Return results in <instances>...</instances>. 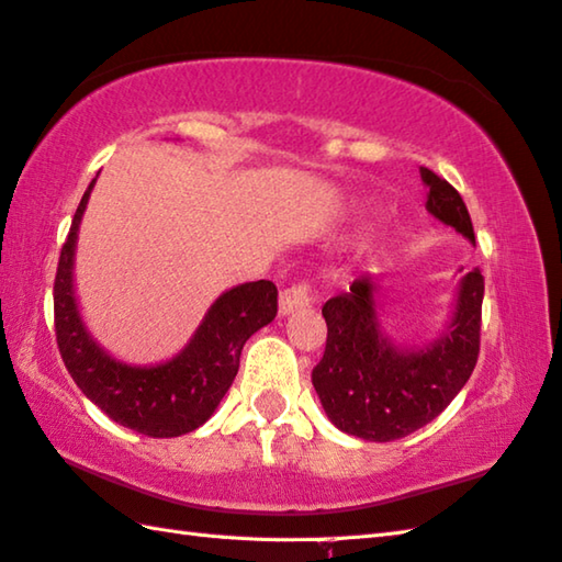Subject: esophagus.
I'll return each instance as SVG.
<instances>
[{"mask_svg":"<svg viewBox=\"0 0 562 562\" xmlns=\"http://www.w3.org/2000/svg\"><path fill=\"white\" fill-rule=\"evenodd\" d=\"M312 288L306 282H296V284H290V288H284L280 292V314L288 316V314H294L304 310V306L312 304Z\"/></svg>","mask_w":562,"mask_h":562,"instance_id":"obj_1","label":"esophagus"}]
</instances>
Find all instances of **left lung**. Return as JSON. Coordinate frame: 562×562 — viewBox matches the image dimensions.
<instances>
[{
	"label": "left lung",
	"instance_id": "8db88e82",
	"mask_svg": "<svg viewBox=\"0 0 562 562\" xmlns=\"http://www.w3.org/2000/svg\"><path fill=\"white\" fill-rule=\"evenodd\" d=\"M426 209L475 244L463 196L453 184L422 168ZM378 282L362 274L350 292L324 304L326 350L312 384L328 419L362 441H397L426 426L465 387L480 353L485 278L475 268L458 284L456 312L446 331L424 348H397L382 334Z\"/></svg>",
	"mask_w": 562,
	"mask_h": 562
}]
</instances>
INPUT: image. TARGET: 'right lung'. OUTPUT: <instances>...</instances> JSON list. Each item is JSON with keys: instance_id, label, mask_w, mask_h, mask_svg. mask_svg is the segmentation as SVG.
I'll return each mask as SVG.
<instances>
[{"instance_id": "add662e5", "label": "right lung", "mask_w": 562, "mask_h": 562, "mask_svg": "<svg viewBox=\"0 0 562 562\" xmlns=\"http://www.w3.org/2000/svg\"><path fill=\"white\" fill-rule=\"evenodd\" d=\"M94 182L97 178L72 216L53 284L55 338L63 362L85 397L116 424L150 438L190 434L224 400L246 340L278 314V288L270 280L231 288L209 306L190 344L160 366H128L112 358L87 331L72 284L77 231Z\"/></svg>"}]
</instances>
